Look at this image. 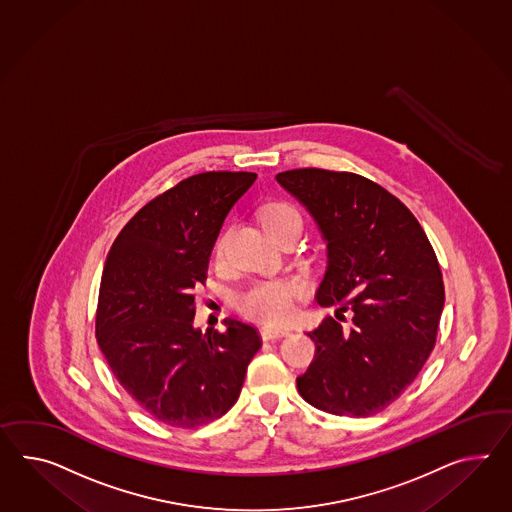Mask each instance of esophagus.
<instances>
[{"mask_svg":"<svg viewBox=\"0 0 512 512\" xmlns=\"http://www.w3.org/2000/svg\"><path fill=\"white\" fill-rule=\"evenodd\" d=\"M290 335L287 327H275V325H262L261 337L264 340H270V338H281Z\"/></svg>","mask_w":512,"mask_h":512,"instance_id":"1","label":"esophagus"}]
</instances>
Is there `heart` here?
<instances>
[{
	"mask_svg": "<svg viewBox=\"0 0 512 512\" xmlns=\"http://www.w3.org/2000/svg\"><path fill=\"white\" fill-rule=\"evenodd\" d=\"M261 222L268 233L281 229L285 225L300 224V212L285 201L268 203L261 212ZM225 233L218 238L214 253L216 257L224 255ZM305 294V287L296 279H262L253 283L238 296V309L242 314L262 320V322H285L294 316L296 301Z\"/></svg>",
	"mask_w": 512,
	"mask_h": 512,
	"instance_id": "heart-1",
	"label": "heart"
}]
</instances>
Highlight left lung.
<instances>
[{
    "mask_svg": "<svg viewBox=\"0 0 512 512\" xmlns=\"http://www.w3.org/2000/svg\"><path fill=\"white\" fill-rule=\"evenodd\" d=\"M309 211L327 246L322 307L353 312L346 331L327 316L307 335L316 353L296 379L301 398L338 416L387 409L437 342L444 283L422 225L362 175L300 168L275 175Z\"/></svg>",
    "mask_w": 512,
    "mask_h": 512,
    "instance_id": "obj_1",
    "label": "left lung"
}]
</instances>
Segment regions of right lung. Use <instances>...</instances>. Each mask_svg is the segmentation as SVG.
I'll list each match as a JSON object with an SVG mask.
<instances>
[{
  "mask_svg": "<svg viewBox=\"0 0 512 512\" xmlns=\"http://www.w3.org/2000/svg\"><path fill=\"white\" fill-rule=\"evenodd\" d=\"M253 172H205L166 190L125 224L101 275L96 338L118 383L155 420L198 427L237 403L261 348L257 329L194 327V288L207 279L229 211Z\"/></svg>",
  "mask_w": 512,
  "mask_h": 512,
  "instance_id": "obj_1",
  "label": "right lung"
}]
</instances>
